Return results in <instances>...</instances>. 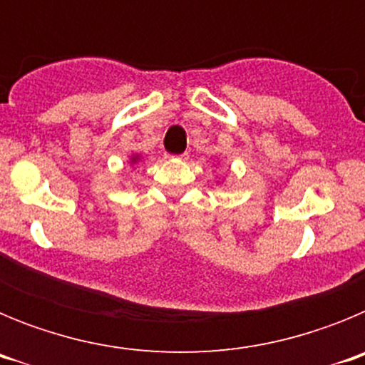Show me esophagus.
<instances>
[{
    "label": "esophagus",
    "instance_id": "obj_1",
    "mask_svg": "<svg viewBox=\"0 0 365 365\" xmlns=\"http://www.w3.org/2000/svg\"><path fill=\"white\" fill-rule=\"evenodd\" d=\"M179 159H188V153H180Z\"/></svg>",
    "mask_w": 365,
    "mask_h": 365
}]
</instances>
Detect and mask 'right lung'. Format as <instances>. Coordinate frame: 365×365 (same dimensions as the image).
<instances>
[{"mask_svg":"<svg viewBox=\"0 0 365 365\" xmlns=\"http://www.w3.org/2000/svg\"><path fill=\"white\" fill-rule=\"evenodd\" d=\"M133 160H135V157H133Z\"/></svg>","mask_w":365,"mask_h":365,"instance_id":"add662e5","label":"right lung"}]
</instances>
